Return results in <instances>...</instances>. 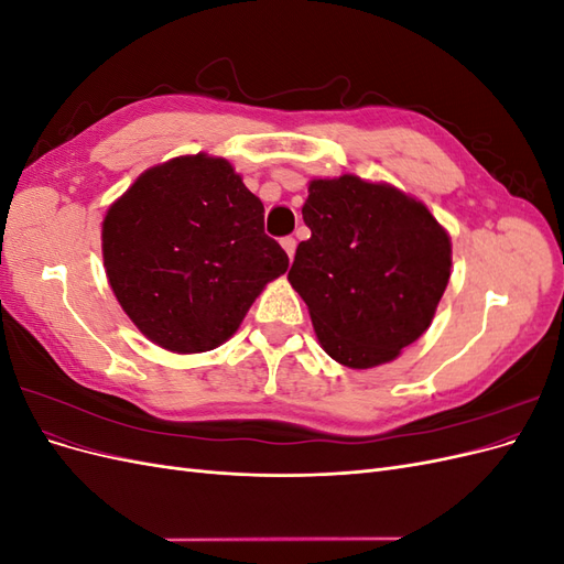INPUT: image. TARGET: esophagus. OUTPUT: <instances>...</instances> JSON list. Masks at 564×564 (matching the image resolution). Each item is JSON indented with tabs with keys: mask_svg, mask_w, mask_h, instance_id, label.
Returning a JSON list of instances; mask_svg holds the SVG:
<instances>
[{
	"mask_svg": "<svg viewBox=\"0 0 564 564\" xmlns=\"http://www.w3.org/2000/svg\"><path fill=\"white\" fill-rule=\"evenodd\" d=\"M282 249L286 251L289 259H294V251H296V240H294V237H282Z\"/></svg>",
	"mask_w": 564,
	"mask_h": 564,
	"instance_id": "34e87169",
	"label": "esophagus"
}]
</instances>
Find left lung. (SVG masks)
Wrapping results in <instances>:
<instances>
[{
  "instance_id": "8db88e82",
  "label": "left lung",
  "mask_w": 564,
  "mask_h": 564,
  "mask_svg": "<svg viewBox=\"0 0 564 564\" xmlns=\"http://www.w3.org/2000/svg\"><path fill=\"white\" fill-rule=\"evenodd\" d=\"M289 282L319 346L350 369L400 357L431 327L452 275V240L425 204L355 174L313 178Z\"/></svg>"
}]
</instances>
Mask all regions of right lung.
Masks as SVG:
<instances>
[{
	"mask_svg": "<svg viewBox=\"0 0 564 564\" xmlns=\"http://www.w3.org/2000/svg\"><path fill=\"white\" fill-rule=\"evenodd\" d=\"M100 247L122 311L152 344L178 355L226 344L289 268L263 232V202L228 160L207 152L145 169L110 204Z\"/></svg>",
	"mask_w": 564,
	"mask_h": 564,
	"instance_id": "obj_1",
	"label": "right lung"
}]
</instances>
